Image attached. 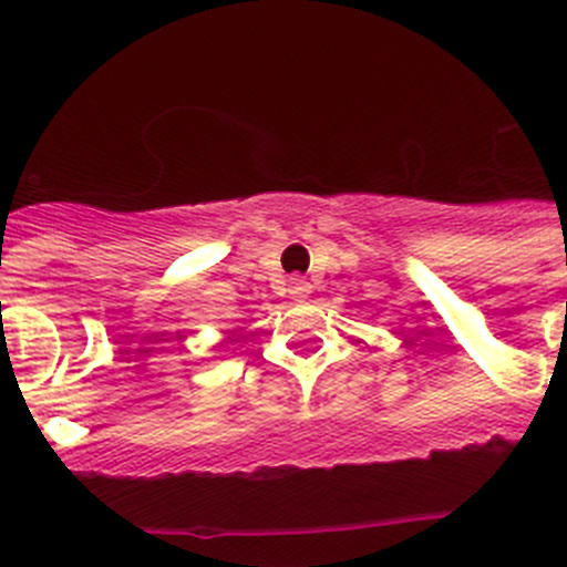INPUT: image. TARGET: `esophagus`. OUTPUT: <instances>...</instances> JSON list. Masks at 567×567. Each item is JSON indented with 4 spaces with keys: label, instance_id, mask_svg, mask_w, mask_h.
<instances>
[{
    "label": "esophagus",
    "instance_id": "esophagus-1",
    "mask_svg": "<svg viewBox=\"0 0 567 567\" xmlns=\"http://www.w3.org/2000/svg\"><path fill=\"white\" fill-rule=\"evenodd\" d=\"M307 293H310V282L301 277H290V296L293 299H307Z\"/></svg>",
    "mask_w": 567,
    "mask_h": 567
}]
</instances>
